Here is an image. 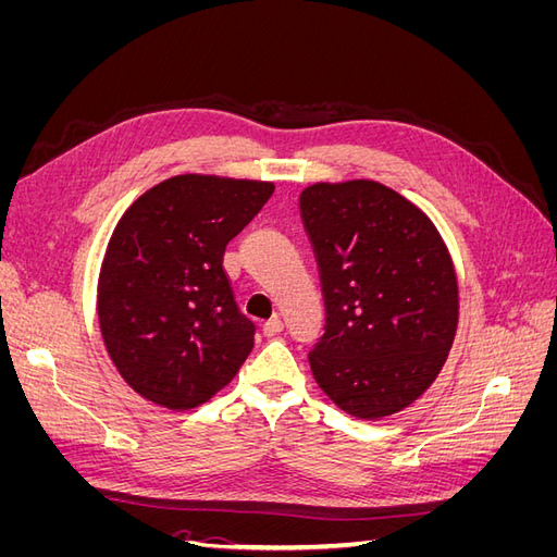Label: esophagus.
<instances>
[{
  "label": "esophagus",
  "mask_w": 557,
  "mask_h": 557,
  "mask_svg": "<svg viewBox=\"0 0 557 557\" xmlns=\"http://www.w3.org/2000/svg\"><path fill=\"white\" fill-rule=\"evenodd\" d=\"M262 332L267 334V336H276V334H281L283 332V320L278 318V315H274V318H269L267 323L262 325Z\"/></svg>",
  "instance_id": "34e87169"
}]
</instances>
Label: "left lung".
Masks as SVG:
<instances>
[{"instance_id":"1","label":"left lung","mask_w":557,"mask_h":557,"mask_svg":"<svg viewBox=\"0 0 557 557\" xmlns=\"http://www.w3.org/2000/svg\"><path fill=\"white\" fill-rule=\"evenodd\" d=\"M325 299L309 352L315 383L362 420L407 409L440 376L460 315L440 230L376 181L313 183L299 195Z\"/></svg>"}]
</instances>
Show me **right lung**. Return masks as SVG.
I'll list each match as a JSON object with an SVG mask.
<instances>
[{"label": "right lung", "instance_id": "add662e5", "mask_svg": "<svg viewBox=\"0 0 557 557\" xmlns=\"http://www.w3.org/2000/svg\"><path fill=\"white\" fill-rule=\"evenodd\" d=\"M274 183L181 174L117 221L97 281L102 339L125 383L170 411L209 401L256 344L223 269L227 244Z\"/></svg>", "mask_w": 557, "mask_h": 557}]
</instances>
